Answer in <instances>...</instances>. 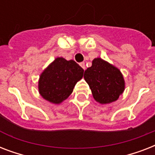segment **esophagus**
Listing matches in <instances>:
<instances>
[{"label": "esophagus", "mask_w": 155, "mask_h": 155, "mask_svg": "<svg viewBox=\"0 0 155 155\" xmlns=\"http://www.w3.org/2000/svg\"><path fill=\"white\" fill-rule=\"evenodd\" d=\"M80 67H81V68H82L83 69H84V70H85V69H86V67H85V63H84V62H82V63H80Z\"/></svg>", "instance_id": "esophagus-1"}]
</instances>
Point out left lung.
<instances>
[{
  "label": "left lung",
  "instance_id": "obj_1",
  "mask_svg": "<svg viewBox=\"0 0 155 155\" xmlns=\"http://www.w3.org/2000/svg\"><path fill=\"white\" fill-rule=\"evenodd\" d=\"M84 78L89 85L95 101L102 104L116 101L125 90L122 73L101 58L92 60V67L85 71Z\"/></svg>",
  "mask_w": 155,
  "mask_h": 155
}]
</instances>
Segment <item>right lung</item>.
Segmentation results:
<instances>
[{"label": "right lung", "instance_id": "add662e5", "mask_svg": "<svg viewBox=\"0 0 155 155\" xmlns=\"http://www.w3.org/2000/svg\"><path fill=\"white\" fill-rule=\"evenodd\" d=\"M84 71L74 60L56 58L40 75L39 94L47 101L59 104L72 93L76 83L83 78Z\"/></svg>", "mask_w": 155, "mask_h": 155}]
</instances>
